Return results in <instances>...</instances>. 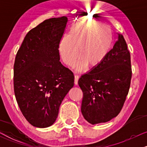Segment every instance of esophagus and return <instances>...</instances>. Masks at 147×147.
Segmentation results:
<instances>
[{"mask_svg": "<svg viewBox=\"0 0 147 147\" xmlns=\"http://www.w3.org/2000/svg\"><path fill=\"white\" fill-rule=\"evenodd\" d=\"M79 78L80 77L78 76V75H75V85H77V84H78V80H79Z\"/></svg>", "mask_w": 147, "mask_h": 147, "instance_id": "34e87169", "label": "esophagus"}]
</instances>
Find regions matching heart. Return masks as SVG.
I'll return each mask as SVG.
<instances>
[{"mask_svg":"<svg viewBox=\"0 0 147 147\" xmlns=\"http://www.w3.org/2000/svg\"><path fill=\"white\" fill-rule=\"evenodd\" d=\"M112 33L103 24L94 21H82L73 25L69 35H64L60 42V53L68 66L75 63L78 70L88 65L96 67L105 60L112 46Z\"/></svg>","mask_w":147,"mask_h":147,"instance_id":"heart-1","label":"heart"}]
</instances>
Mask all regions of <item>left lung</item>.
Instances as JSON below:
<instances>
[{"mask_svg": "<svg viewBox=\"0 0 147 147\" xmlns=\"http://www.w3.org/2000/svg\"><path fill=\"white\" fill-rule=\"evenodd\" d=\"M131 57L124 37L118 40L102 63L81 76V112L92 124L107 122L119 114L131 79Z\"/></svg>", "mask_w": 147, "mask_h": 147, "instance_id": "left-lung-1", "label": "left lung"}]
</instances>
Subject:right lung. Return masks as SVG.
I'll list each match as a JSON object with an SVG mask.
<instances>
[{
    "mask_svg": "<svg viewBox=\"0 0 147 147\" xmlns=\"http://www.w3.org/2000/svg\"><path fill=\"white\" fill-rule=\"evenodd\" d=\"M67 18H53L25 37L14 63V92L30 124L45 128L57 117L63 99L74 86V75L60 62L59 45Z\"/></svg>",
    "mask_w": 147,
    "mask_h": 147,
    "instance_id": "obj_1",
    "label": "right lung"
}]
</instances>
